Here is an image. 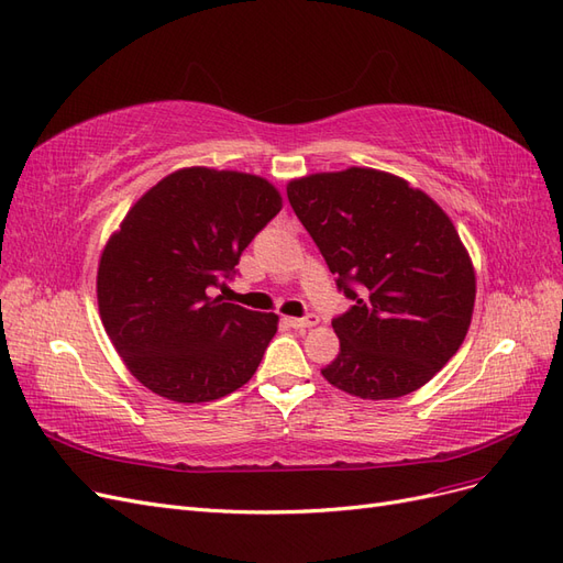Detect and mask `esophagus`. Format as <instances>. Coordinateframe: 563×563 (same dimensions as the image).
I'll list each match as a JSON object with an SVG mask.
<instances>
[{"mask_svg":"<svg viewBox=\"0 0 563 563\" xmlns=\"http://www.w3.org/2000/svg\"><path fill=\"white\" fill-rule=\"evenodd\" d=\"M288 327L294 329H310V327H317L319 323V317L317 314H308V317H288Z\"/></svg>","mask_w":563,"mask_h":563,"instance_id":"34e87169","label":"esophagus"}]
</instances>
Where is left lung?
Segmentation results:
<instances>
[{
  "label": "left lung",
  "instance_id": "8db88e82",
  "mask_svg": "<svg viewBox=\"0 0 563 563\" xmlns=\"http://www.w3.org/2000/svg\"><path fill=\"white\" fill-rule=\"evenodd\" d=\"M288 201L352 308L335 317V360L321 368L360 399H397L432 380L467 335L476 279L439 203L376 168L312 174Z\"/></svg>",
  "mask_w": 563,
  "mask_h": 563
}]
</instances>
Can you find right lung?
Wrapping results in <instances>:
<instances>
[{"instance_id": "obj_1", "label": "right lung", "mask_w": 563, "mask_h": 563, "mask_svg": "<svg viewBox=\"0 0 563 563\" xmlns=\"http://www.w3.org/2000/svg\"><path fill=\"white\" fill-rule=\"evenodd\" d=\"M282 195L261 176L190 166L133 203L98 263V310L126 368L155 395L201 404L246 385L277 333L275 312L211 296Z\"/></svg>"}]
</instances>
